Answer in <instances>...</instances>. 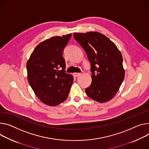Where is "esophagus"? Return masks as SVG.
Wrapping results in <instances>:
<instances>
[{
    "mask_svg": "<svg viewBox=\"0 0 149 149\" xmlns=\"http://www.w3.org/2000/svg\"><path fill=\"white\" fill-rule=\"evenodd\" d=\"M80 75H81V73H79V72H75V73H74V75L75 77H79Z\"/></svg>",
    "mask_w": 149,
    "mask_h": 149,
    "instance_id": "esophagus-1",
    "label": "esophagus"
}]
</instances>
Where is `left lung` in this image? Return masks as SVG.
<instances>
[{
	"label": "left lung",
	"mask_w": 149,
	"mask_h": 149,
	"mask_svg": "<svg viewBox=\"0 0 149 149\" xmlns=\"http://www.w3.org/2000/svg\"><path fill=\"white\" fill-rule=\"evenodd\" d=\"M73 36L85 50L91 64L92 81L85 90L87 95L100 103L110 100L125 77L120 51L109 38L97 32L75 33Z\"/></svg>",
	"instance_id": "1"
}]
</instances>
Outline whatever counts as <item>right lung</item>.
<instances>
[{"label": "right lung", "mask_w": 149, "mask_h": 149, "mask_svg": "<svg viewBox=\"0 0 149 149\" xmlns=\"http://www.w3.org/2000/svg\"><path fill=\"white\" fill-rule=\"evenodd\" d=\"M71 34L53 37L38 45L26 63L28 81L38 98L56 106L68 97L74 78L65 72V47Z\"/></svg>", "instance_id": "obj_1"}]
</instances>
